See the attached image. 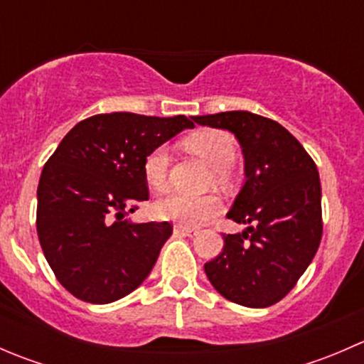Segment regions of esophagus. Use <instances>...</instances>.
Instances as JSON below:
<instances>
[{"instance_id": "esophagus-1", "label": "esophagus", "mask_w": 364, "mask_h": 364, "mask_svg": "<svg viewBox=\"0 0 364 364\" xmlns=\"http://www.w3.org/2000/svg\"><path fill=\"white\" fill-rule=\"evenodd\" d=\"M174 232L178 234V236H188V237H193L199 234V230L193 229V227H185V225H176L174 227Z\"/></svg>"}]
</instances>
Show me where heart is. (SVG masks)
<instances>
[{
	"label": "heart",
	"mask_w": 364,
	"mask_h": 364,
	"mask_svg": "<svg viewBox=\"0 0 364 364\" xmlns=\"http://www.w3.org/2000/svg\"><path fill=\"white\" fill-rule=\"evenodd\" d=\"M186 146L200 156L209 167L215 168L216 181H225L229 167L237 155L236 141L229 132L200 130L186 139ZM171 168V149L167 144H159L144 156L142 174L146 183L156 192H164L168 186ZM222 211V200L213 193L208 196H188L174 192L155 204V215L161 220H172L179 225L199 227L215 218Z\"/></svg>",
	"instance_id": "1"
}]
</instances>
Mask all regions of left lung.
<instances>
[{
	"label": "left lung",
	"instance_id": "8db88e82",
	"mask_svg": "<svg viewBox=\"0 0 364 364\" xmlns=\"http://www.w3.org/2000/svg\"><path fill=\"white\" fill-rule=\"evenodd\" d=\"M232 132L245 155L247 183L227 218L248 223L223 234V250L204 264L225 299L266 308L284 299L310 266L322 237L321 179L299 141L269 117L248 111L196 116Z\"/></svg>",
	"mask_w": 364,
	"mask_h": 364
}]
</instances>
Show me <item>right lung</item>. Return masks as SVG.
I'll list each match as a JSON object with an SVG mask.
<instances>
[{"instance_id":"right-lung-1","label":"right lung","mask_w":364,"mask_h":364,"mask_svg":"<svg viewBox=\"0 0 364 364\" xmlns=\"http://www.w3.org/2000/svg\"><path fill=\"white\" fill-rule=\"evenodd\" d=\"M192 127L186 116L97 114L77 123L46 161L36 232L70 294L86 303H112L151 273L172 225L132 223L124 216L149 199L144 156Z\"/></svg>"}]
</instances>
